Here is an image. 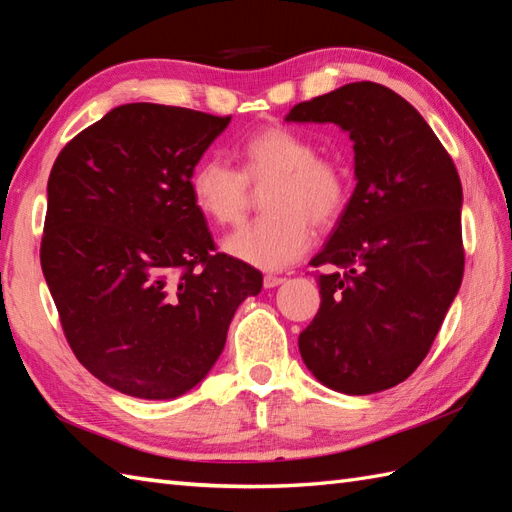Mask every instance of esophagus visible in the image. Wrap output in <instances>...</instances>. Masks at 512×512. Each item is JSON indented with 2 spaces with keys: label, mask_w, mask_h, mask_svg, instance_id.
<instances>
[{
  "label": "esophagus",
  "mask_w": 512,
  "mask_h": 512,
  "mask_svg": "<svg viewBox=\"0 0 512 512\" xmlns=\"http://www.w3.org/2000/svg\"><path fill=\"white\" fill-rule=\"evenodd\" d=\"M284 277H277V275H266L264 277V286L266 288H275V286H279V284H284Z\"/></svg>",
  "instance_id": "1"
}]
</instances>
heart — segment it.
Wrapping results in <instances>:
<instances>
[{
  "mask_svg": "<svg viewBox=\"0 0 512 512\" xmlns=\"http://www.w3.org/2000/svg\"><path fill=\"white\" fill-rule=\"evenodd\" d=\"M262 195V220L224 239L228 255L264 270H281L306 253L312 227L341 220L352 193L350 173L339 160L319 156L312 138L286 125H268L239 147V169L209 156L189 178L195 206L220 226L246 220L253 191Z\"/></svg>",
  "mask_w": 512,
  "mask_h": 512,
  "instance_id": "b5f03b06",
  "label": "heart"
}]
</instances>
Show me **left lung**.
Returning a JSON list of instances; mask_svg holds the SVG:
<instances>
[{"instance_id": "left-lung-1", "label": "left lung", "mask_w": 512, "mask_h": 512, "mask_svg": "<svg viewBox=\"0 0 512 512\" xmlns=\"http://www.w3.org/2000/svg\"><path fill=\"white\" fill-rule=\"evenodd\" d=\"M286 121L336 123L354 140L356 189L312 259L321 306L299 334L323 385L394 387L429 354L464 275L462 182L449 151L400 94L358 81L295 105Z\"/></svg>"}]
</instances>
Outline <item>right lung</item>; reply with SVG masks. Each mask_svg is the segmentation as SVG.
<instances>
[{
    "mask_svg": "<svg viewBox=\"0 0 512 512\" xmlns=\"http://www.w3.org/2000/svg\"><path fill=\"white\" fill-rule=\"evenodd\" d=\"M231 116L114 107L61 149L48 178L41 268L79 363L127 396L187 394L222 354L262 273L217 253L189 189Z\"/></svg>",
    "mask_w": 512,
    "mask_h": 512,
    "instance_id": "add662e5",
    "label": "right lung"
}]
</instances>
